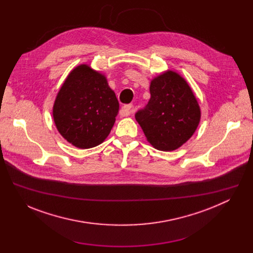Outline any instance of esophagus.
Here are the masks:
<instances>
[{"mask_svg":"<svg viewBox=\"0 0 253 253\" xmlns=\"http://www.w3.org/2000/svg\"><path fill=\"white\" fill-rule=\"evenodd\" d=\"M121 112H122V115H124V116H129V115H131V114L134 112V106H133L132 104L124 105V106L121 108Z\"/></svg>","mask_w":253,"mask_h":253,"instance_id":"obj_1","label":"esophagus"}]
</instances>
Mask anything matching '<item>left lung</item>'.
<instances>
[{"label":"left lung","instance_id":"obj_1","mask_svg":"<svg viewBox=\"0 0 253 253\" xmlns=\"http://www.w3.org/2000/svg\"><path fill=\"white\" fill-rule=\"evenodd\" d=\"M150 100L135 118L151 145L161 151L181 147L196 131L201 110L187 81L172 70L150 82Z\"/></svg>","mask_w":253,"mask_h":253}]
</instances>
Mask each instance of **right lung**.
Listing matches in <instances>:
<instances>
[{
    "label": "right lung",
    "instance_id": "1",
    "mask_svg": "<svg viewBox=\"0 0 253 253\" xmlns=\"http://www.w3.org/2000/svg\"><path fill=\"white\" fill-rule=\"evenodd\" d=\"M119 102L102 72L80 64L68 74L54 105L53 119L61 136L72 145L89 149L110 134Z\"/></svg>",
    "mask_w": 253,
    "mask_h": 253
}]
</instances>
